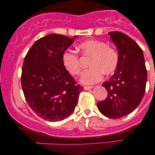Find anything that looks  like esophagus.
<instances>
[{
    "instance_id": "esophagus-1",
    "label": "esophagus",
    "mask_w": 155,
    "mask_h": 155,
    "mask_svg": "<svg viewBox=\"0 0 155 155\" xmlns=\"http://www.w3.org/2000/svg\"><path fill=\"white\" fill-rule=\"evenodd\" d=\"M92 88H93V87H92V86H84V89L85 90H90Z\"/></svg>"
}]
</instances>
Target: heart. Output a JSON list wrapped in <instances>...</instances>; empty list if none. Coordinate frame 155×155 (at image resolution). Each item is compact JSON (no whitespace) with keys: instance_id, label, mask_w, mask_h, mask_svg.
Here are the masks:
<instances>
[{"instance_id":"1","label":"heart","mask_w":155,"mask_h":155,"mask_svg":"<svg viewBox=\"0 0 155 155\" xmlns=\"http://www.w3.org/2000/svg\"><path fill=\"white\" fill-rule=\"evenodd\" d=\"M79 50L85 56H91L90 69L81 75L80 81L84 84H93L104 78V73L110 75L114 73L119 63V55L114 48L99 40H89L79 45ZM63 64L71 76L79 75L81 71L79 57L74 51L63 53Z\"/></svg>"}]
</instances>
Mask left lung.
Segmentation results:
<instances>
[{"mask_svg": "<svg viewBox=\"0 0 155 155\" xmlns=\"http://www.w3.org/2000/svg\"><path fill=\"white\" fill-rule=\"evenodd\" d=\"M108 35L118 50L119 63L109 81L103 83L107 97L97 106L102 114L118 119L130 114L140 104L147 72L143 51L136 41L121 32H110Z\"/></svg>", "mask_w": 155, "mask_h": 155, "instance_id": "obj_1", "label": "left lung"}]
</instances>
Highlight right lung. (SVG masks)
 I'll use <instances>...</instances> for the list:
<instances>
[{"instance_id":"obj_1","label":"right lung","mask_w":155,"mask_h":155,"mask_svg":"<svg viewBox=\"0 0 155 155\" xmlns=\"http://www.w3.org/2000/svg\"><path fill=\"white\" fill-rule=\"evenodd\" d=\"M76 37L46 35L33 44L25 58L21 76L23 93L32 110L45 120L58 122L70 116L83 90L62 60Z\"/></svg>"}]
</instances>
